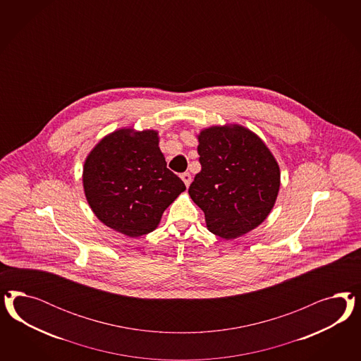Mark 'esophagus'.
<instances>
[{
    "label": "esophagus",
    "instance_id": "esophagus-1",
    "mask_svg": "<svg viewBox=\"0 0 361 361\" xmlns=\"http://www.w3.org/2000/svg\"><path fill=\"white\" fill-rule=\"evenodd\" d=\"M181 180L184 181V184H185L186 186H189L190 185V183H192V176H190V173L185 172V173L181 175Z\"/></svg>",
    "mask_w": 361,
    "mask_h": 361
}]
</instances>
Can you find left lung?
<instances>
[{"instance_id":"left-lung-1","label":"left lung","mask_w":361,"mask_h":361,"mask_svg":"<svg viewBox=\"0 0 361 361\" xmlns=\"http://www.w3.org/2000/svg\"><path fill=\"white\" fill-rule=\"evenodd\" d=\"M201 172L189 196L205 213L209 231L234 240L261 225L281 185L273 153L254 132L230 124L198 135Z\"/></svg>"}]
</instances>
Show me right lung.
Segmentation results:
<instances>
[{
    "instance_id": "add662e5",
    "label": "right lung",
    "mask_w": 361,
    "mask_h": 361,
    "mask_svg": "<svg viewBox=\"0 0 361 361\" xmlns=\"http://www.w3.org/2000/svg\"><path fill=\"white\" fill-rule=\"evenodd\" d=\"M88 205L106 226L128 237L157 228L185 184L166 168L157 131L121 128L103 137L83 166Z\"/></svg>"
}]
</instances>
